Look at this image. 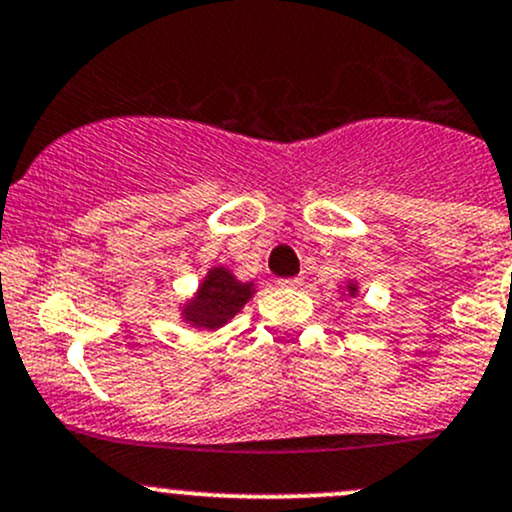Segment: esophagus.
<instances>
[{
	"instance_id": "34e87169",
	"label": "esophagus",
	"mask_w": 512,
	"mask_h": 512,
	"mask_svg": "<svg viewBox=\"0 0 512 512\" xmlns=\"http://www.w3.org/2000/svg\"><path fill=\"white\" fill-rule=\"evenodd\" d=\"M281 288H300L303 286V278L300 276H293V278H281Z\"/></svg>"
}]
</instances>
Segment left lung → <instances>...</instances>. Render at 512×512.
I'll list each match as a JSON object with an SVG mask.
<instances>
[{"mask_svg":"<svg viewBox=\"0 0 512 512\" xmlns=\"http://www.w3.org/2000/svg\"><path fill=\"white\" fill-rule=\"evenodd\" d=\"M347 295H350V298H355V295H357L355 283H347Z\"/></svg>","mask_w":512,"mask_h":512,"instance_id":"obj_1","label":"left lung"}]
</instances>
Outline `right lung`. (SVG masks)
<instances>
[{
  "instance_id": "obj_1",
  "label": "right lung",
  "mask_w": 512,
  "mask_h": 512,
  "mask_svg": "<svg viewBox=\"0 0 512 512\" xmlns=\"http://www.w3.org/2000/svg\"><path fill=\"white\" fill-rule=\"evenodd\" d=\"M254 293V283H241L224 266L212 268L197 295L184 305L182 318L194 328L217 330L229 323Z\"/></svg>"
}]
</instances>
